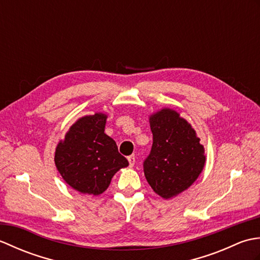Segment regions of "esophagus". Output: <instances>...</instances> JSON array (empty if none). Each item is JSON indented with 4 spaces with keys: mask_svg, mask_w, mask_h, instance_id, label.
<instances>
[{
    "mask_svg": "<svg viewBox=\"0 0 260 260\" xmlns=\"http://www.w3.org/2000/svg\"><path fill=\"white\" fill-rule=\"evenodd\" d=\"M127 159H128L131 167H134V164H135V156H134V155H131V156L127 157Z\"/></svg>",
    "mask_w": 260,
    "mask_h": 260,
    "instance_id": "obj_1",
    "label": "esophagus"
}]
</instances>
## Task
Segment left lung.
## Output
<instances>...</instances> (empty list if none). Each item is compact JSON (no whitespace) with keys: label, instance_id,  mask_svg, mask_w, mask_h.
<instances>
[{"label":"left lung","instance_id":"left-lung-1","mask_svg":"<svg viewBox=\"0 0 260 260\" xmlns=\"http://www.w3.org/2000/svg\"><path fill=\"white\" fill-rule=\"evenodd\" d=\"M153 144L143 162L145 178L164 199L186 190L203 170L206 155L191 125L172 109L150 117Z\"/></svg>","mask_w":260,"mask_h":260}]
</instances>
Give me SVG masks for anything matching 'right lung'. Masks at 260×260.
<instances>
[{
	"instance_id": "obj_1",
	"label": "right lung",
	"mask_w": 260,
	"mask_h": 260,
	"mask_svg": "<svg viewBox=\"0 0 260 260\" xmlns=\"http://www.w3.org/2000/svg\"><path fill=\"white\" fill-rule=\"evenodd\" d=\"M105 124L104 114L80 118L56 150L54 162L63 180L85 194H101L114 174L128 165L115 141L105 134Z\"/></svg>"
}]
</instances>
